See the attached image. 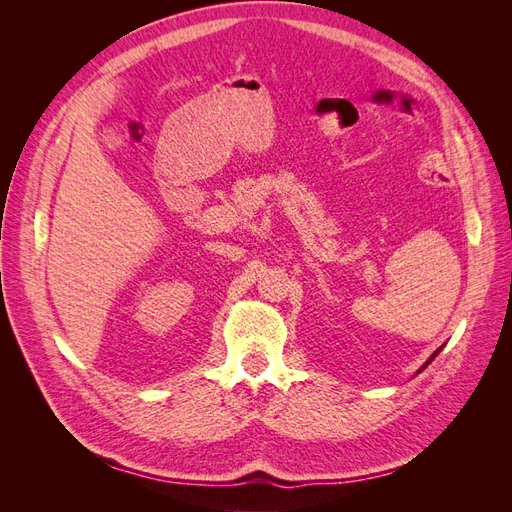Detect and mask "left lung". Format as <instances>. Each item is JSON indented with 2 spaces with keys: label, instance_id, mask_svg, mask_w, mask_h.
Returning a JSON list of instances; mask_svg holds the SVG:
<instances>
[{
  "label": "left lung",
  "instance_id": "1",
  "mask_svg": "<svg viewBox=\"0 0 512 512\" xmlns=\"http://www.w3.org/2000/svg\"><path fill=\"white\" fill-rule=\"evenodd\" d=\"M440 350H442V348H440ZM440 350H436V352H433V354H431V356H429V359H427V363H425V365H423V367H421V369H418V374H421V371H423V369H425V367H427V365H429V363H431V361H433V359H436V356H438V354H440Z\"/></svg>",
  "mask_w": 512,
  "mask_h": 512
}]
</instances>
